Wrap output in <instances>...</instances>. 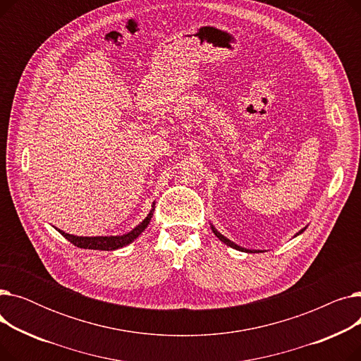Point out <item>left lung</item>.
Masks as SVG:
<instances>
[{
  "label": "left lung",
  "mask_w": 361,
  "mask_h": 361,
  "mask_svg": "<svg viewBox=\"0 0 361 361\" xmlns=\"http://www.w3.org/2000/svg\"><path fill=\"white\" fill-rule=\"evenodd\" d=\"M212 231H214V233H215V235H216V237H218V238H219V240H221V241H222V243H225V244H226V245H230V247H233V249H237V250H241V252H249V253H253V252H252V250H245V249H243V247H240V245H237V244H234V243H231V241H230V240H228V238H225V237H224V235H222V234H219V233H218V231H216V230H215V228H214V226H212ZM300 233H302V230H301V231H300ZM300 233H298V234H300Z\"/></svg>",
  "instance_id": "8db88e82"
}]
</instances>
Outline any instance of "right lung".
<instances>
[{
	"instance_id": "obj_1",
	"label": "right lung",
	"mask_w": 361,
	"mask_h": 361,
	"mask_svg": "<svg viewBox=\"0 0 361 361\" xmlns=\"http://www.w3.org/2000/svg\"><path fill=\"white\" fill-rule=\"evenodd\" d=\"M154 215V209L150 211V214L145 218V221L137 225L135 230L130 231L128 234L124 235H117V237H75L71 234H67L61 230H59V233H61L63 237H66L71 244L78 245L80 249H90V250H116L120 247H124V245L130 244L133 240L137 238L147 226V224L150 222V218Z\"/></svg>"
}]
</instances>
